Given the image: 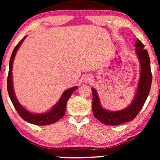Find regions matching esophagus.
Masks as SVG:
<instances>
[{
    "label": "esophagus",
    "instance_id": "34e87169",
    "mask_svg": "<svg viewBox=\"0 0 160 160\" xmlns=\"http://www.w3.org/2000/svg\"><path fill=\"white\" fill-rule=\"evenodd\" d=\"M92 81H93V78L89 75L87 76L86 77L84 78V82L87 83H91V82H92Z\"/></svg>",
    "mask_w": 160,
    "mask_h": 160
}]
</instances>
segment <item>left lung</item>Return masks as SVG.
Returning a JSON list of instances; mask_svg holds the SVG:
<instances>
[{"label": "left lung", "mask_w": 160, "mask_h": 160, "mask_svg": "<svg viewBox=\"0 0 160 160\" xmlns=\"http://www.w3.org/2000/svg\"><path fill=\"white\" fill-rule=\"evenodd\" d=\"M135 54L140 63V78L134 98L128 107L120 111L107 110L101 106L96 89L92 88L93 114L104 124L119 125L132 121L141 111L149 94L152 81L149 56L147 50L143 49L144 45L139 39L135 41Z\"/></svg>", "instance_id": "left-lung-1"}]
</instances>
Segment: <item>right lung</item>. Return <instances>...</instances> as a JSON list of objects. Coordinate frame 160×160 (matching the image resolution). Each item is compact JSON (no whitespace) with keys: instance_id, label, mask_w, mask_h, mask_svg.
<instances>
[{"instance_id":"1","label":"right lung","mask_w":160,"mask_h":160,"mask_svg":"<svg viewBox=\"0 0 160 160\" xmlns=\"http://www.w3.org/2000/svg\"><path fill=\"white\" fill-rule=\"evenodd\" d=\"M25 36L22 40L19 41L15 48L13 50V52L11 56L9 61V69H8V75L7 79V89L9 98L12 100L13 105H14L15 109H16L19 115L25 120V121L29 122L30 124H36V125H48L55 123L59 119H60L65 113L66 110L67 102L69 98L71 97L73 92L78 88V87H73L71 88L68 89L63 92L61 95L60 100L58 102L52 107V108L45 113H32L25 107H23L19 103L17 98L15 95V92L14 90V85H13V76H12V69H13V62L16 55L17 50L20 47L22 43L25 41Z\"/></svg>"}]
</instances>
